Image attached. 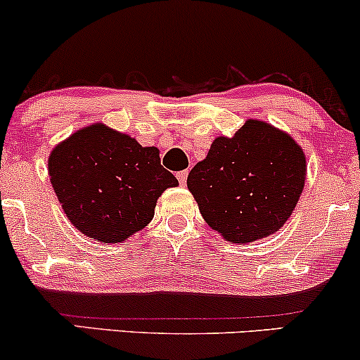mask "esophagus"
Instances as JSON below:
<instances>
[{"instance_id": "obj_1", "label": "esophagus", "mask_w": 360, "mask_h": 360, "mask_svg": "<svg viewBox=\"0 0 360 360\" xmlns=\"http://www.w3.org/2000/svg\"><path fill=\"white\" fill-rule=\"evenodd\" d=\"M177 181H179L181 186H186V181H188V171H181L177 172Z\"/></svg>"}]
</instances>
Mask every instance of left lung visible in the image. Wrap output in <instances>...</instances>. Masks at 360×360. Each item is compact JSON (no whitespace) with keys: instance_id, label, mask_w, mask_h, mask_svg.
<instances>
[{"instance_id":"left-lung-1","label":"left lung","mask_w":360,"mask_h":360,"mask_svg":"<svg viewBox=\"0 0 360 360\" xmlns=\"http://www.w3.org/2000/svg\"><path fill=\"white\" fill-rule=\"evenodd\" d=\"M307 179V157L286 131L249 118L233 137H217L188 176L210 229L226 242L250 243L279 232Z\"/></svg>"}]
</instances>
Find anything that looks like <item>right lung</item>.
<instances>
[{"label":"right lung","instance_id":"1","mask_svg":"<svg viewBox=\"0 0 360 360\" xmlns=\"http://www.w3.org/2000/svg\"><path fill=\"white\" fill-rule=\"evenodd\" d=\"M49 176L69 221L103 243H122L146 229L160 194L179 186L160 166L159 148L142 147L105 123L82 127L57 143Z\"/></svg>","mask_w":360,"mask_h":360}]
</instances>
